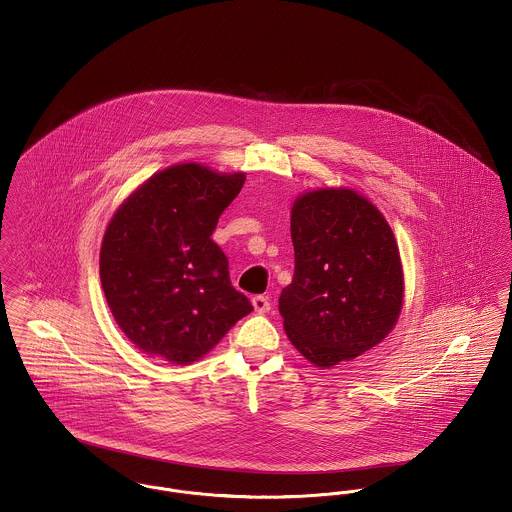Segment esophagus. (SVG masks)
Instances as JSON below:
<instances>
[{
    "instance_id": "obj_1",
    "label": "esophagus",
    "mask_w": 512,
    "mask_h": 512,
    "mask_svg": "<svg viewBox=\"0 0 512 512\" xmlns=\"http://www.w3.org/2000/svg\"><path fill=\"white\" fill-rule=\"evenodd\" d=\"M251 303H253V309L257 311V313H268L270 311V299H268L267 295H255L253 299H251Z\"/></svg>"
}]
</instances>
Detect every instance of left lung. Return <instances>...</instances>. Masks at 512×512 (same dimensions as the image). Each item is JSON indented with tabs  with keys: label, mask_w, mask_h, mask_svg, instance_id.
<instances>
[{
	"label": "left lung",
	"mask_w": 512,
	"mask_h": 512,
	"mask_svg": "<svg viewBox=\"0 0 512 512\" xmlns=\"http://www.w3.org/2000/svg\"><path fill=\"white\" fill-rule=\"evenodd\" d=\"M292 242L278 309L295 349L328 368L384 340L401 313L403 268L382 213L353 190H315L293 203Z\"/></svg>",
	"instance_id": "8db88e82"
}]
</instances>
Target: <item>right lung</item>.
Masks as SVG:
<instances>
[{"label": "right lung", "instance_id": "1", "mask_svg": "<svg viewBox=\"0 0 512 512\" xmlns=\"http://www.w3.org/2000/svg\"><path fill=\"white\" fill-rule=\"evenodd\" d=\"M244 182V172L174 165L153 174L109 222L101 288L122 332L144 353L194 363L253 311L211 240Z\"/></svg>", "mask_w": 512, "mask_h": 512}]
</instances>
